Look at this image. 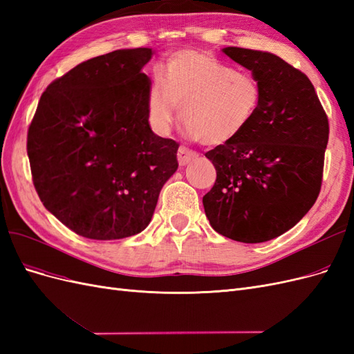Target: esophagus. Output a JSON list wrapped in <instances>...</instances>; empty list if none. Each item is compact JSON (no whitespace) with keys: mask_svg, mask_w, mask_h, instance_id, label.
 <instances>
[{"mask_svg":"<svg viewBox=\"0 0 354 354\" xmlns=\"http://www.w3.org/2000/svg\"><path fill=\"white\" fill-rule=\"evenodd\" d=\"M198 156V153L196 152H194V151H190V149H187V147H185V146H181L180 149H178V152H177V159H178V164L181 165V167H185V165H187L192 159H195Z\"/></svg>","mask_w":354,"mask_h":354,"instance_id":"1","label":"esophagus"}]
</instances>
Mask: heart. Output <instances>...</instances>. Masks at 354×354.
I'll return each instance as SVG.
<instances>
[{
    "instance_id": "1",
    "label": "heart",
    "mask_w": 354,
    "mask_h": 354,
    "mask_svg": "<svg viewBox=\"0 0 354 354\" xmlns=\"http://www.w3.org/2000/svg\"><path fill=\"white\" fill-rule=\"evenodd\" d=\"M261 87L250 72L236 71L205 51L171 56L164 75L147 91V120L158 134L173 128L177 108L189 136L203 145H227L243 134L261 106Z\"/></svg>"
}]
</instances>
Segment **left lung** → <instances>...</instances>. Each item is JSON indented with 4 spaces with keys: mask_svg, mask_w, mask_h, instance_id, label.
Wrapping results in <instances>:
<instances>
[{
    "mask_svg": "<svg viewBox=\"0 0 354 354\" xmlns=\"http://www.w3.org/2000/svg\"><path fill=\"white\" fill-rule=\"evenodd\" d=\"M221 51L251 71L263 99L248 130L205 153L217 178L202 203L217 233L260 243L294 227L313 207L322 185L329 124L301 71L269 51Z\"/></svg>",
    "mask_w": 354,
    "mask_h": 354,
    "instance_id": "8db88e82",
    "label": "left lung"
}]
</instances>
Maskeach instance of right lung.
Wrapping results in <instances>:
<instances>
[{
	"mask_svg": "<svg viewBox=\"0 0 354 354\" xmlns=\"http://www.w3.org/2000/svg\"><path fill=\"white\" fill-rule=\"evenodd\" d=\"M152 48L80 63L42 93L28 130L32 178L44 207L80 236L143 232L177 168L178 143L147 120Z\"/></svg>",
	"mask_w": 354,
	"mask_h": 354,
	"instance_id": "obj_1",
	"label": "right lung"
}]
</instances>
